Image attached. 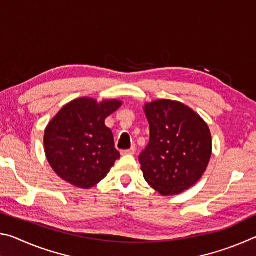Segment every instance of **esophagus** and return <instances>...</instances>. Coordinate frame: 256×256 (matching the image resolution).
Returning a JSON list of instances; mask_svg holds the SVG:
<instances>
[{"label":"esophagus","instance_id":"esophagus-1","mask_svg":"<svg viewBox=\"0 0 256 256\" xmlns=\"http://www.w3.org/2000/svg\"><path fill=\"white\" fill-rule=\"evenodd\" d=\"M136 154V148H134V146H132L131 149L122 150V151H120V154H122V156H125V154Z\"/></svg>","mask_w":256,"mask_h":256}]
</instances>
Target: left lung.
I'll use <instances>...</instances> for the list:
<instances>
[{
	"label": "left lung",
	"instance_id": "obj_1",
	"mask_svg": "<svg viewBox=\"0 0 256 256\" xmlns=\"http://www.w3.org/2000/svg\"><path fill=\"white\" fill-rule=\"evenodd\" d=\"M150 141L138 156L144 180L162 196H176L201 178L212 154L210 128L183 102L158 99L144 104Z\"/></svg>",
	"mask_w": 256,
	"mask_h": 256
}]
</instances>
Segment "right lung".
I'll use <instances>...</instances> for the list:
<instances>
[{
	"label": "right lung",
	"mask_w": 256,
	"mask_h": 256,
	"mask_svg": "<svg viewBox=\"0 0 256 256\" xmlns=\"http://www.w3.org/2000/svg\"><path fill=\"white\" fill-rule=\"evenodd\" d=\"M118 99L81 97L62 107L44 134L45 154L60 178L88 190L105 178L120 152L105 120L122 106Z\"/></svg>",
	"instance_id": "obj_1"
}]
</instances>
